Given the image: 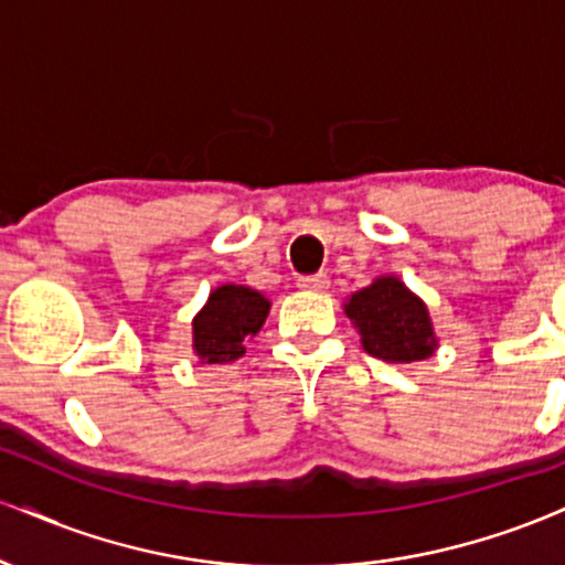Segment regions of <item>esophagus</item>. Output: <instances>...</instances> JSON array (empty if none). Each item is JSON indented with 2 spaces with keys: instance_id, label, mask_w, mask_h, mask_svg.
Returning a JSON list of instances; mask_svg holds the SVG:
<instances>
[{
  "instance_id": "34e87169",
  "label": "esophagus",
  "mask_w": 565,
  "mask_h": 565,
  "mask_svg": "<svg viewBox=\"0 0 565 565\" xmlns=\"http://www.w3.org/2000/svg\"><path fill=\"white\" fill-rule=\"evenodd\" d=\"M297 287L305 291H327L329 289V276L316 274V276H300L297 278Z\"/></svg>"
}]
</instances>
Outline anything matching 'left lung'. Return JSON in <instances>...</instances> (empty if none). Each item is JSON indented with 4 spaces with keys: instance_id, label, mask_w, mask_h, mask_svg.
Listing matches in <instances>:
<instances>
[{
    "instance_id": "8db88e82",
    "label": "left lung",
    "mask_w": 565,
    "mask_h": 565,
    "mask_svg": "<svg viewBox=\"0 0 565 565\" xmlns=\"http://www.w3.org/2000/svg\"><path fill=\"white\" fill-rule=\"evenodd\" d=\"M348 319L359 329L361 345L374 359L387 364H412L436 353L427 305L395 276L374 278L369 287L350 295Z\"/></svg>"
}]
</instances>
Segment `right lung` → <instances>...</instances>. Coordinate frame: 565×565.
I'll return each mask as SVG.
<instances>
[{"mask_svg":"<svg viewBox=\"0 0 565 565\" xmlns=\"http://www.w3.org/2000/svg\"><path fill=\"white\" fill-rule=\"evenodd\" d=\"M270 302L260 291L223 284L193 319V353L201 364H231L242 359L244 342L260 332Z\"/></svg>","mask_w":565,"mask_h":565,"instance_id":"obj_1","label":"right lung"}]
</instances>
